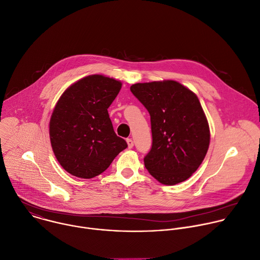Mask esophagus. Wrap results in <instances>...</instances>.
Instances as JSON below:
<instances>
[{
  "label": "esophagus",
  "mask_w": 260,
  "mask_h": 260,
  "mask_svg": "<svg viewBox=\"0 0 260 260\" xmlns=\"http://www.w3.org/2000/svg\"><path fill=\"white\" fill-rule=\"evenodd\" d=\"M127 141V144H128V148H132L134 146V143H133V140L131 138H127L126 139Z\"/></svg>",
  "instance_id": "esophagus-1"
}]
</instances>
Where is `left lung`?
<instances>
[{
  "label": "left lung",
  "mask_w": 260,
  "mask_h": 260,
  "mask_svg": "<svg viewBox=\"0 0 260 260\" xmlns=\"http://www.w3.org/2000/svg\"><path fill=\"white\" fill-rule=\"evenodd\" d=\"M133 95L148 111L152 145L144 166L162 184L188 179L210 144V129L198 96L173 80L136 83Z\"/></svg>",
  "instance_id": "8db88e82"
}]
</instances>
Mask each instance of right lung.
Segmentation results:
<instances>
[{"instance_id": "right-lung-1", "label": "right lung", "mask_w": 260, "mask_h": 260, "mask_svg": "<svg viewBox=\"0 0 260 260\" xmlns=\"http://www.w3.org/2000/svg\"><path fill=\"white\" fill-rule=\"evenodd\" d=\"M121 88L116 79L91 75L72 84L56 102L49 123L50 142L70 174L93 178L127 147L115 133L108 112Z\"/></svg>"}]
</instances>
